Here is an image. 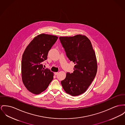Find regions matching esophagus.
<instances>
[{"instance_id": "1", "label": "esophagus", "mask_w": 125, "mask_h": 125, "mask_svg": "<svg viewBox=\"0 0 125 125\" xmlns=\"http://www.w3.org/2000/svg\"><path fill=\"white\" fill-rule=\"evenodd\" d=\"M54 74L55 75H58V72H55L54 73Z\"/></svg>"}]
</instances>
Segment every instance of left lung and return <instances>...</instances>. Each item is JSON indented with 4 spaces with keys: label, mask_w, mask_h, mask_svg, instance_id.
<instances>
[{
    "label": "left lung",
    "mask_w": 125,
    "mask_h": 125,
    "mask_svg": "<svg viewBox=\"0 0 125 125\" xmlns=\"http://www.w3.org/2000/svg\"><path fill=\"white\" fill-rule=\"evenodd\" d=\"M59 39L69 60L75 64L73 73H67L61 81L63 89L73 96L80 95L86 91L97 72V62L89 39L84 35L60 37Z\"/></svg>",
    "instance_id": "obj_1"
}]
</instances>
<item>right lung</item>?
I'll use <instances>...</instances> for the list:
<instances>
[{"instance_id": "right-lung-1", "label": "right lung", "mask_w": 125, "mask_h": 125, "mask_svg": "<svg viewBox=\"0 0 125 125\" xmlns=\"http://www.w3.org/2000/svg\"><path fill=\"white\" fill-rule=\"evenodd\" d=\"M58 37L41 33L29 43L23 53L21 62L22 81L28 91L34 94L44 91L53 80V73L44 69L42 62L47 58L49 51Z\"/></svg>"}]
</instances>
